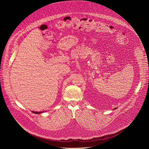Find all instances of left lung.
<instances>
[{"instance_id": "8db88e82", "label": "left lung", "mask_w": 149, "mask_h": 149, "mask_svg": "<svg viewBox=\"0 0 149 149\" xmlns=\"http://www.w3.org/2000/svg\"><path fill=\"white\" fill-rule=\"evenodd\" d=\"M116 109H117V108H115L114 110H116Z\"/></svg>"}]
</instances>
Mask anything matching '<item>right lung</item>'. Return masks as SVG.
<instances>
[{
	"label": "right lung",
	"mask_w": 149,
	"mask_h": 149,
	"mask_svg": "<svg viewBox=\"0 0 149 149\" xmlns=\"http://www.w3.org/2000/svg\"><path fill=\"white\" fill-rule=\"evenodd\" d=\"M45 111H40V112H36V111H32L33 113H35V114H41V113H44V112H45Z\"/></svg>",
	"instance_id": "add662e5"
}]
</instances>
